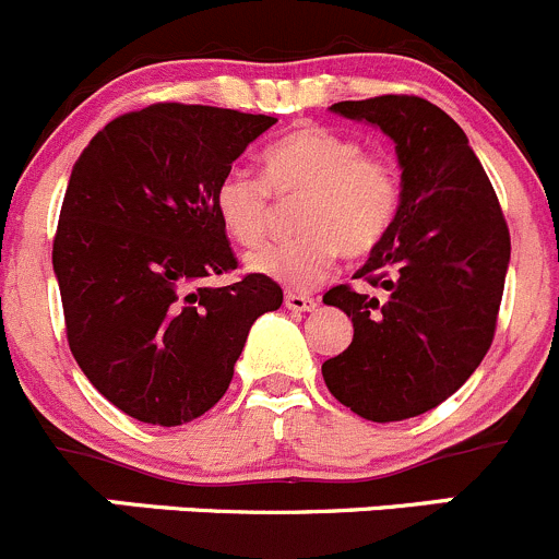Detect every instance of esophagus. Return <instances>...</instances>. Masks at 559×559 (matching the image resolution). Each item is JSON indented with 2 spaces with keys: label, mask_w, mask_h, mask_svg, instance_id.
<instances>
[{
  "label": "esophagus",
  "mask_w": 559,
  "mask_h": 559,
  "mask_svg": "<svg viewBox=\"0 0 559 559\" xmlns=\"http://www.w3.org/2000/svg\"><path fill=\"white\" fill-rule=\"evenodd\" d=\"M285 307L293 309V312H312L318 307L312 296H304V293H285Z\"/></svg>",
  "instance_id": "esophagus-1"
}]
</instances>
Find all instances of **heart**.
I'll return each mask as SVG.
<instances>
[{
    "label": "heart",
    "mask_w": 559,
    "mask_h": 559,
    "mask_svg": "<svg viewBox=\"0 0 559 559\" xmlns=\"http://www.w3.org/2000/svg\"><path fill=\"white\" fill-rule=\"evenodd\" d=\"M263 179L230 170L214 187V212L241 247H258L272 228L274 203L301 195L293 239L274 241L247 258L252 274L293 290H309L334 269L336 258L369 255L394 225L402 179L383 154L329 127L307 124L263 148Z\"/></svg>",
    "instance_id": "heart-1"
}]
</instances>
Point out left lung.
Listing matches in <instances>:
<instances>
[{"label":"left lung","mask_w":559,"mask_h":559,"mask_svg":"<svg viewBox=\"0 0 559 559\" xmlns=\"http://www.w3.org/2000/svg\"><path fill=\"white\" fill-rule=\"evenodd\" d=\"M331 110L394 141L402 206L356 280L380 298L331 287L353 342L323 364L331 394L367 421H405L449 400L491 345L511 236L465 130L429 99L383 94Z\"/></svg>","instance_id":"left-lung-1"}]
</instances>
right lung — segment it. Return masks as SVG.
I'll return each instance as SVG.
<instances>
[{"label":"right lung","instance_id":"add662e5","mask_svg":"<svg viewBox=\"0 0 559 559\" xmlns=\"http://www.w3.org/2000/svg\"><path fill=\"white\" fill-rule=\"evenodd\" d=\"M274 116L157 103L108 121L75 159L53 239L68 342L110 405L179 427L228 391L247 334L280 309L261 274L225 287L234 250L214 187Z\"/></svg>","mask_w":559,"mask_h":559}]
</instances>
